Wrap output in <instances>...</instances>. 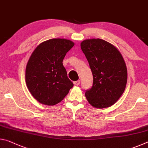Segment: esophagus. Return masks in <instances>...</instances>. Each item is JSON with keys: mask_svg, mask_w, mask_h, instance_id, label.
<instances>
[{"mask_svg": "<svg viewBox=\"0 0 148 148\" xmlns=\"http://www.w3.org/2000/svg\"><path fill=\"white\" fill-rule=\"evenodd\" d=\"M79 84H80L79 80H77V81H76V82H74V84L75 85V86H78L79 85Z\"/></svg>", "mask_w": 148, "mask_h": 148, "instance_id": "34e87169", "label": "esophagus"}]
</instances>
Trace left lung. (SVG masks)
Wrapping results in <instances>:
<instances>
[{
  "instance_id": "obj_1",
  "label": "left lung",
  "mask_w": 148,
  "mask_h": 148,
  "mask_svg": "<svg viewBox=\"0 0 148 148\" xmlns=\"http://www.w3.org/2000/svg\"><path fill=\"white\" fill-rule=\"evenodd\" d=\"M93 76V84L86 92L92 106L102 109L118 101L126 87L127 69L121 53L113 44L100 38L80 44Z\"/></svg>"
}]
</instances>
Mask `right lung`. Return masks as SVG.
<instances>
[{"instance_id":"right-lung-1","label":"right lung","mask_w":148,"mask_h":148,"mask_svg":"<svg viewBox=\"0 0 148 148\" xmlns=\"http://www.w3.org/2000/svg\"><path fill=\"white\" fill-rule=\"evenodd\" d=\"M74 46L70 40L53 38L42 42L32 53L27 64L25 81L31 94L40 103L58 104L73 87L62 61Z\"/></svg>"}]
</instances>
